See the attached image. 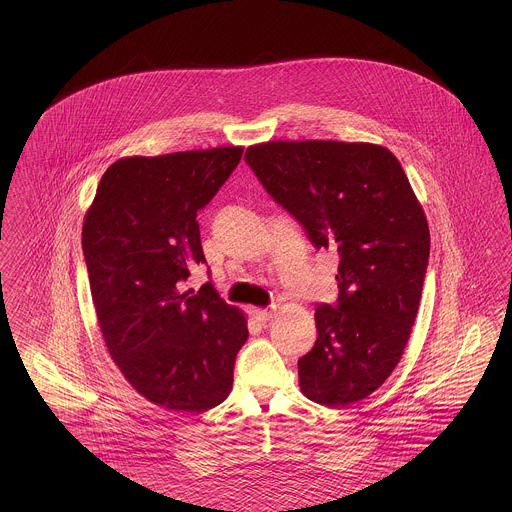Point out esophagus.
<instances>
[{"label": "esophagus", "instance_id": "obj_1", "mask_svg": "<svg viewBox=\"0 0 512 512\" xmlns=\"http://www.w3.org/2000/svg\"><path fill=\"white\" fill-rule=\"evenodd\" d=\"M253 318H257V322H268L270 318H272V313L270 311H267V309H255L253 311Z\"/></svg>", "mask_w": 512, "mask_h": 512}]
</instances>
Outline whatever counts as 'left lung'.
<instances>
[{
    "label": "left lung",
    "mask_w": 512,
    "mask_h": 512,
    "mask_svg": "<svg viewBox=\"0 0 512 512\" xmlns=\"http://www.w3.org/2000/svg\"><path fill=\"white\" fill-rule=\"evenodd\" d=\"M245 163L268 195L334 249L338 301L315 311L317 341L297 361L301 391L345 407L378 390L411 336L430 257V230L390 149L363 142H268Z\"/></svg>",
    "instance_id": "1"
}]
</instances>
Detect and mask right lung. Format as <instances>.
Instances as JSON below:
<instances>
[{"label":"right lung","instance_id":"right-lung-1","mask_svg":"<svg viewBox=\"0 0 512 512\" xmlns=\"http://www.w3.org/2000/svg\"><path fill=\"white\" fill-rule=\"evenodd\" d=\"M244 147L126 157L99 180L82 251L113 361L151 403L205 413L232 390L249 332L211 282L184 292L203 265L197 213L238 167Z\"/></svg>","mask_w":512,"mask_h":512}]
</instances>
